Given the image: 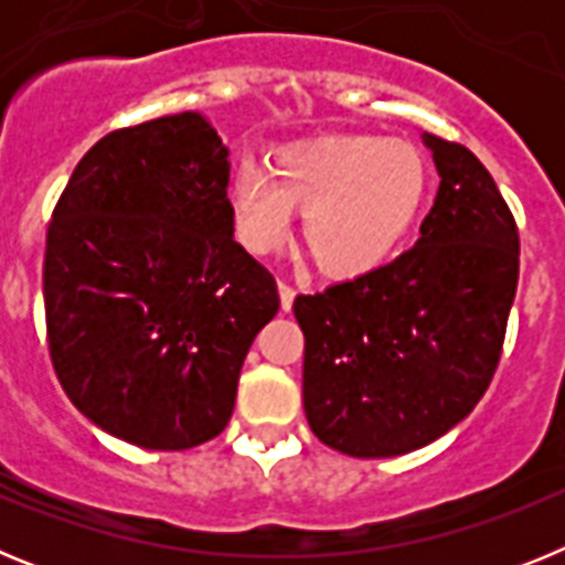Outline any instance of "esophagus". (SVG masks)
I'll return each instance as SVG.
<instances>
[{"mask_svg":"<svg viewBox=\"0 0 565 565\" xmlns=\"http://www.w3.org/2000/svg\"><path fill=\"white\" fill-rule=\"evenodd\" d=\"M277 288H279V306H282V311H291V306H294V288L288 286L286 279H279L277 282Z\"/></svg>","mask_w":565,"mask_h":565,"instance_id":"esophagus-1","label":"esophagus"}]
</instances>
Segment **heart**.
Returning <instances> with one entry per match:
<instances>
[{
  "instance_id": "obj_1",
  "label": "heart",
  "mask_w": 565,
  "mask_h": 565,
  "mask_svg": "<svg viewBox=\"0 0 565 565\" xmlns=\"http://www.w3.org/2000/svg\"><path fill=\"white\" fill-rule=\"evenodd\" d=\"M267 169L237 163L228 183L234 232L254 254L277 252L291 214L313 266L359 277L391 257L416 223L427 163L413 143L379 135H326L274 149Z\"/></svg>"
}]
</instances>
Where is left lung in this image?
I'll use <instances>...</instances> for the list:
<instances>
[{
    "label": "left lung",
    "mask_w": 565,
    "mask_h": 565,
    "mask_svg": "<svg viewBox=\"0 0 565 565\" xmlns=\"http://www.w3.org/2000/svg\"><path fill=\"white\" fill-rule=\"evenodd\" d=\"M424 141L441 183L416 246L294 299L308 424L353 458L413 452L472 413L501 362L518 291V223L492 174L463 143Z\"/></svg>",
    "instance_id": "obj_1"
}]
</instances>
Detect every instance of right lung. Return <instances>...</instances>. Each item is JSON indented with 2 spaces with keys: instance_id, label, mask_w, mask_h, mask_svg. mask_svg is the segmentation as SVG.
Here are the masks:
<instances>
[{
  "instance_id": "add662e5",
  "label": "right lung",
  "mask_w": 565,
  "mask_h": 565,
  "mask_svg": "<svg viewBox=\"0 0 565 565\" xmlns=\"http://www.w3.org/2000/svg\"><path fill=\"white\" fill-rule=\"evenodd\" d=\"M226 147L198 113L104 135L47 223L44 326L78 411L143 450L226 430L243 359L279 308L234 239Z\"/></svg>"
}]
</instances>
